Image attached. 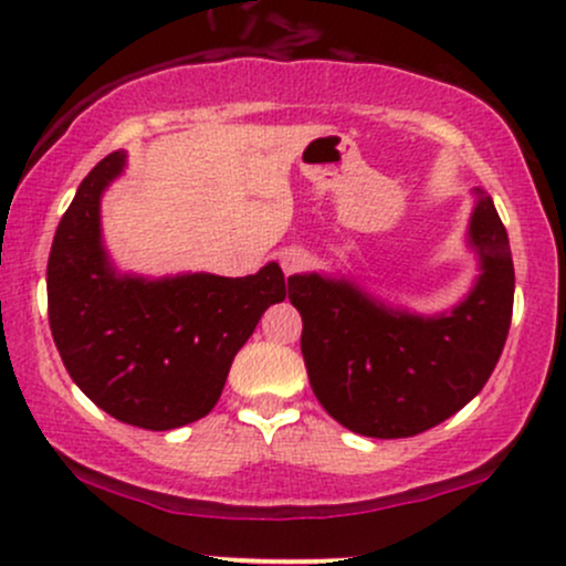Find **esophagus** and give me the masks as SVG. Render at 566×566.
Wrapping results in <instances>:
<instances>
[{"mask_svg": "<svg viewBox=\"0 0 566 566\" xmlns=\"http://www.w3.org/2000/svg\"><path fill=\"white\" fill-rule=\"evenodd\" d=\"M306 263H308V254L303 250H297V247H293V250H284L282 254H279V265H282V271L287 273V276H293V273L306 269Z\"/></svg>", "mask_w": 566, "mask_h": 566, "instance_id": "obj_1", "label": "esophagus"}]
</instances>
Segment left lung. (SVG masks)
<instances>
[{"label":"left lung","instance_id":"1","mask_svg":"<svg viewBox=\"0 0 566 566\" xmlns=\"http://www.w3.org/2000/svg\"><path fill=\"white\" fill-rule=\"evenodd\" d=\"M468 244L481 269L473 290L432 316L387 306L349 279L290 276L308 381L346 430L411 438L454 416L489 381L511 331L515 273L505 226L481 188Z\"/></svg>","mask_w":566,"mask_h":566}]
</instances>
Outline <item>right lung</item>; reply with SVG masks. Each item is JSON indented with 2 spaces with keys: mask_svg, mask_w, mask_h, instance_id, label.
Listing matches in <instances>:
<instances>
[{
  "mask_svg": "<svg viewBox=\"0 0 566 566\" xmlns=\"http://www.w3.org/2000/svg\"><path fill=\"white\" fill-rule=\"evenodd\" d=\"M126 169L109 153L80 182L48 258V319L72 381L117 421L177 430L220 400L235 352L290 293L279 263L250 276L120 273L102 241V196Z\"/></svg>",
  "mask_w": 566,
  "mask_h": 566,
  "instance_id": "1",
  "label": "right lung"
}]
</instances>
